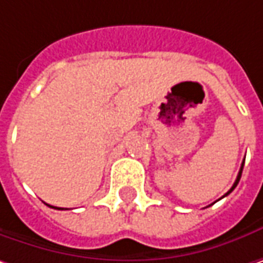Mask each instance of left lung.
Masks as SVG:
<instances>
[{
    "label": "left lung",
    "mask_w": 263,
    "mask_h": 263,
    "mask_svg": "<svg viewBox=\"0 0 263 263\" xmlns=\"http://www.w3.org/2000/svg\"><path fill=\"white\" fill-rule=\"evenodd\" d=\"M243 166H245V162H243V165H241V167H240V172H238V175H237V179H235L234 185L231 187V190H230V191H228V193H227L225 196H228V194H230V193H231V191H233V190H234L235 187H237V184H238V181H240V178H241V172H243Z\"/></svg>",
    "instance_id": "obj_1"
}]
</instances>
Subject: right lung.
Masks as SVG:
<instances>
[{"mask_svg": "<svg viewBox=\"0 0 263 263\" xmlns=\"http://www.w3.org/2000/svg\"><path fill=\"white\" fill-rule=\"evenodd\" d=\"M47 206H50V204H47ZM50 208H52V209H59V211H63L62 208H55V206H50Z\"/></svg>", "mask_w": 263, "mask_h": 263, "instance_id": "add662e5", "label": "right lung"}]
</instances>
